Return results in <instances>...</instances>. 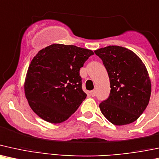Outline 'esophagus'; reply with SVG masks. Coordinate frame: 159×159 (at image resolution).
Listing matches in <instances>:
<instances>
[{
  "mask_svg": "<svg viewBox=\"0 0 159 159\" xmlns=\"http://www.w3.org/2000/svg\"><path fill=\"white\" fill-rule=\"evenodd\" d=\"M89 94H90V95H91V97H94L95 95H96V91H95V90L91 91L90 92H89Z\"/></svg>",
  "mask_w": 159,
  "mask_h": 159,
  "instance_id": "obj_1",
  "label": "esophagus"
}]
</instances>
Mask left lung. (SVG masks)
Wrapping results in <instances>:
<instances>
[{"instance_id": "1", "label": "left lung", "mask_w": 159, "mask_h": 159, "mask_svg": "<svg viewBox=\"0 0 159 159\" xmlns=\"http://www.w3.org/2000/svg\"><path fill=\"white\" fill-rule=\"evenodd\" d=\"M108 72L110 94L99 105L109 122L116 126L133 123L148 106L151 81L144 63L124 47L110 45L94 50Z\"/></svg>"}]
</instances>
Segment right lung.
Returning <instances> with one entry per match:
<instances>
[{
	"instance_id": "obj_1",
	"label": "right lung",
	"mask_w": 159,
	"mask_h": 159,
	"mask_svg": "<svg viewBox=\"0 0 159 159\" xmlns=\"http://www.w3.org/2000/svg\"><path fill=\"white\" fill-rule=\"evenodd\" d=\"M92 50L53 44L32 59L24 88L28 103L41 118L60 124L78 109L87 94L82 89L80 69Z\"/></svg>"
}]
</instances>
